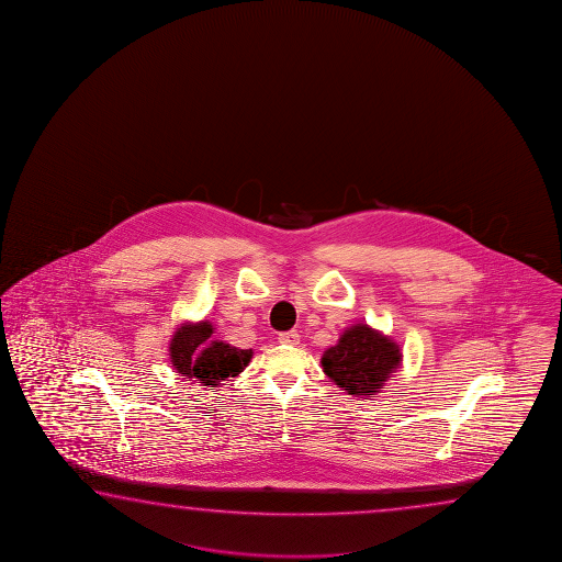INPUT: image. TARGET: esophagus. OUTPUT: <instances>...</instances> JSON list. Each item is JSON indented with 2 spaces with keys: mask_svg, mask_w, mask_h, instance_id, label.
Listing matches in <instances>:
<instances>
[{
  "mask_svg": "<svg viewBox=\"0 0 562 562\" xmlns=\"http://www.w3.org/2000/svg\"><path fill=\"white\" fill-rule=\"evenodd\" d=\"M279 342L289 344V346H296V344L301 342V336L296 330H289V333L279 334Z\"/></svg>",
  "mask_w": 562,
  "mask_h": 562,
  "instance_id": "1",
  "label": "esophagus"
}]
</instances>
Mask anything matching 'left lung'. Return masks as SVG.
Returning <instances> with one entry per match:
<instances>
[{
    "mask_svg": "<svg viewBox=\"0 0 562 562\" xmlns=\"http://www.w3.org/2000/svg\"><path fill=\"white\" fill-rule=\"evenodd\" d=\"M328 380L352 397H371L380 393L403 363L400 344L371 328L370 324H353L346 328L338 342L321 358Z\"/></svg>",
    "mask_w": 562,
    "mask_h": 562,
    "instance_id": "left-lung-1",
    "label": "left lung"
}]
</instances>
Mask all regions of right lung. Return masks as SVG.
I'll list each match as a JSON object with an SVG mask.
<instances>
[{"instance_id":"right-lung-1","label":"right lung","mask_w":562,"mask_h":562,"mask_svg":"<svg viewBox=\"0 0 562 562\" xmlns=\"http://www.w3.org/2000/svg\"><path fill=\"white\" fill-rule=\"evenodd\" d=\"M214 326L210 321L182 323L169 340L172 368L187 381L206 387H218L222 381L236 378L248 368L254 350H241L224 340H212Z\"/></svg>"}]
</instances>
